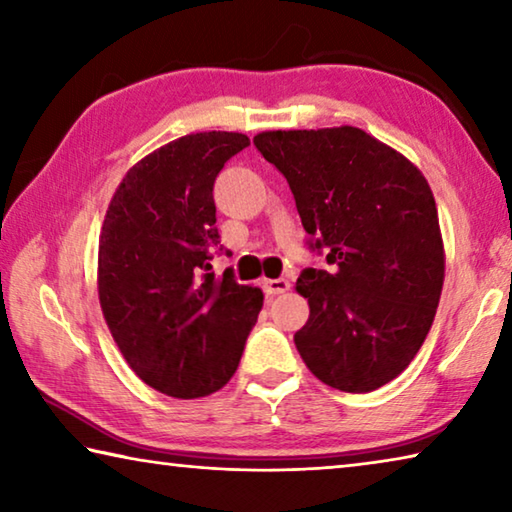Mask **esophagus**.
<instances>
[{"label":"esophagus","instance_id":"esophagus-1","mask_svg":"<svg viewBox=\"0 0 512 512\" xmlns=\"http://www.w3.org/2000/svg\"><path fill=\"white\" fill-rule=\"evenodd\" d=\"M262 287L266 296L273 298V296H280V293H287L291 289V282L284 280V277H277V280H264Z\"/></svg>","mask_w":512,"mask_h":512}]
</instances>
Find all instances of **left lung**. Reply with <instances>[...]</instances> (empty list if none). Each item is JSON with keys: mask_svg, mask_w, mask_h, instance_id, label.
Segmentation results:
<instances>
[{"mask_svg": "<svg viewBox=\"0 0 512 512\" xmlns=\"http://www.w3.org/2000/svg\"><path fill=\"white\" fill-rule=\"evenodd\" d=\"M284 173L302 228L332 271H302L309 320L293 341L305 366L345 393H370L409 366L445 282L436 201L415 164L354 126L253 137Z\"/></svg>", "mask_w": 512, "mask_h": 512, "instance_id": "obj_1", "label": "left lung"}]
</instances>
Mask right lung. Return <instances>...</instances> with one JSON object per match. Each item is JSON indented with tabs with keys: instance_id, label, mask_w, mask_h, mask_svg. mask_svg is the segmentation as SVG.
<instances>
[{
	"instance_id": "obj_1",
	"label": "right lung",
	"mask_w": 512,
	"mask_h": 512,
	"mask_svg": "<svg viewBox=\"0 0 512 512\" xmlns=\"http://www.w3.org/2000/svg\"><path fill=\"white\" fill-rule=\"evenodd\" d=\"M248 144L205 131L160 146L126 171L101 225L97 289L112 339L144 384L178 400L228 384L264 305L259 287L207 273L214 180Z\"/></svg>"
}]
</instances>
